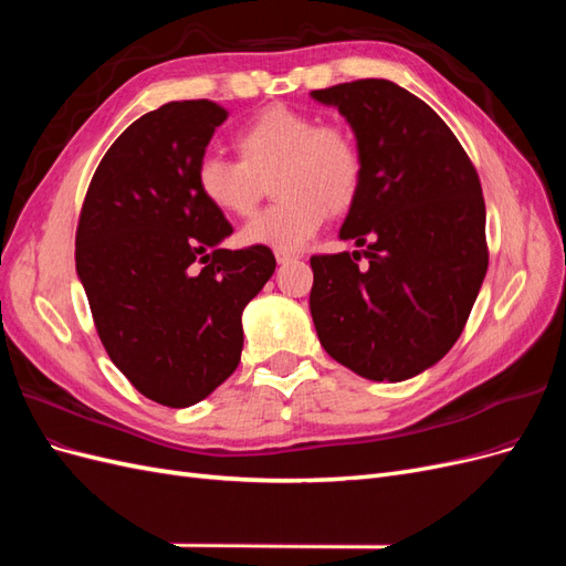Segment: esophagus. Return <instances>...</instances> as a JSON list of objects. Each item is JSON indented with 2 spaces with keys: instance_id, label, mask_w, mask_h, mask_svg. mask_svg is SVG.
<instances>
[{
  "instance_id": "1",
  "label": "esophagus",
  "mask_w": 566,
  "mask_h": 566,
  "mask_svg": "<svg viewBox=\"0 0 566 566\" xmlns=\"http://www.w3.org/2000/svg\"><path fill=\"white\" fill-rule=\"evenodd\" d=\"M293 260H297L295 252H281V250H276V262L279 264H287V262H293Z\"/></svg>"
}]
</instances>
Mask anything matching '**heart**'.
I'll return each mask as SVG.
<instances>
[{
    "label": "heart",
    "instance_id": "heart-1",
    "mask_svg": "<svg viewBox=\"0 0 566 566\" xmlns=\"http://www.w3.org/2000/svg\"><path fill=\"white\" fill-rule=\"evenodd\" d=\"M238 158L202 153L196 186L205 202L227 217H245L264 181L279 202L254 214L241 231L248 245L302 250L323 229L328 212L352 208L364 181V153L354 134L314 113L269 106L235 134Z\"/></svg>",
    "mask_w": 566,
    "mask_h": 566
}]
</instances>
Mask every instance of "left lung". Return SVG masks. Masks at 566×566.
<instances>
[{"label":"left lung","instance_id":"left-lung-1","mask_svg":"<svg viewBox=\"0 0 566 566\" xmlns=\"http://www.w3.org/2000/svg\"><path fill=\"white\" fill-rule=\"evenodd\" d=\"M352 125L361 191L342 241L361 254H314L310 310L323 349L375 382H401L443 358L486 276L479 175L443 119L389 80L316 90Z\"/></svg>","mask_w":566,"mask_h":566}]
</instances>
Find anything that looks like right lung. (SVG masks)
I'll return each mask as SVG.
<instances>
[{
  "label": "right lung",
  "mask_w": 566,
  "mask_h": 566,
  "mask_svg": "<svg viewBox=\"0 0 566 566\" xmlns=\"http://www.w3.org/2000/svg\"><path fill=\"white\" fill-rule=\"evenodd\" d=\"M229 117L169 101L101 158L75 233V266L101 345L146 399L186 408L238 368L241 316L276 269L264 245L219 248L231 224L205 202L196 163Z\"/></svg>",
  "instance_id": "add662e5"
}]
</instances>
